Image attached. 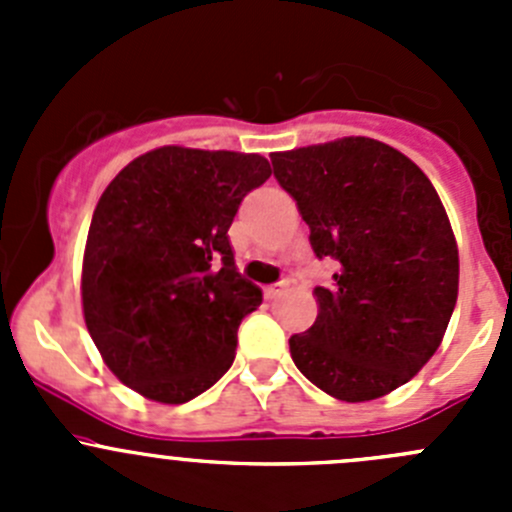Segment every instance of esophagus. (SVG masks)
Returning a JSON list of instances; mask_svg holds the SVG:
<instances>
[{"label": "esophagus", "instance_id": "esophagus-1", "mask_svg": "<svg viewBox=\"0 0 512 512\" xmlns=\"http://www.w3.org/2000/svg\"><path fill=\"white\" fill-rule=\"evenodd\" d=\"M287 287H289V277H285V280H280V282H275V285L265 287V297H267V299H275L277 294L285 292Z\"/></svg>", "mask_w": 512, "mask_h": 512}]
</instances>
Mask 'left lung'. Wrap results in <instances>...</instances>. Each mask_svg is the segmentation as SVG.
Listing matches in <instances>:
<instances>
[{"mask_svg": "<svg viewBox=\"0 0 512 512\" xmlns=\"http://www.w3.org/2000/svg\"><path fill=\"white\" fill-rule=\"evenodd\" d=\"M329 287L317 322L289 337L297 369L339 401L399 389L436 354L458 297V247L441 198L414 160L374 138L272 153Z\"/></svg>", "mask_w": 512, "mask_h": 512, "instance_id": "8db88e82", "label": "left lung"}]
</instances>
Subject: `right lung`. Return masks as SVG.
I'll list each match as a JSON object with an SVG mask.
<instances>
[{
    "instance_id": "1",
    "label": "right lung",
    "mask_w": 512,
    "mask_h": 512,
    "mask_svg": "<svg viewBox=\"0 0 512 512\" xmlns=\"http://www.w3.org/2000/svg\"><path fill=\"white\" fill-rule=\"evenodd\" d=\"M270 175L257 153L163 146L103 190L81 272L84 319L108 369L146 399L185 404L235 361L237 327L262 289L237 272L227 230Z\"/></svg>"
}]
</instances>
